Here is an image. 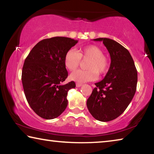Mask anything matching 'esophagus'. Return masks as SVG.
Segmentation results:
<instances>
[{"label": "esophagus", "mask_w": 154, "mask_h": 154, "mask_svg": "<svg viewBox=\"0 0 154 154\" xmlns=\"http://www.w3.org/2000/svg\"><path fill=\"white\" fill-rule=\"evenodd\" d=\"M82 85V83H76V86L77 87H81Z\"/></svg>", "instance_id": "obj_1"}]
</instances>
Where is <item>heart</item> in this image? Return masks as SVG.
<instances>
[{"mask_svg": "<svg viewBox=\"0 0 154 154\" xmlns=\"http://www.w3.org/2000/svg\"><path fill=\"white\" fill-rule=\"evenodd\" d=\"M82 59L88 60L87 70H77L70 75V79L77 82H91L97 79L98 75H102L108 71L110 66L109 57L103 54L100 47L89 45L78 49H69L64 56L65 67L70 71H75L79 66Z\"/></svg>", "mask_w": 154, "mask_h": 154, "instance_id": "1", "label": "heart"}]
</instances>
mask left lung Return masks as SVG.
<instances>
[{"instance_id": "8db88e82", "label": "left lung", "mask_w": 154, "mask_h": 154, "mask_svg": "<svg viewBox=\"0 0 154 154\" xmlns=\"http://www.w3.org/2000/svg\"><path fill=\"white\" fill-rule=\"evenodd\" d=\"M103 41L111 56V64L105 78L96 83V88L87 100L91 115L101 122H109L124 113L133 98L137 84V71L130 52L116 41Z\"/></svg>"}]
</instances>
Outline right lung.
Returning <instances> with one entry per match:
<instances>
[{"label": "right lung", "instance_id": "add662e5", "mask_svg": "<svg viewBox=\"0 0 154 154\" xmlns=\"http://www.w3.org/2000/svg\"><path fill=\"white\" fill-rule=\"evenodd\" d=\"M77 42L64 36L45 38L34 47L25 60L23 88L30 106L41 118H56L66 108L68 92L75 88V83L62 84L68 77L64 59Z\"/></svg>", "mask_w": 154, "mask_h": 154}]
</instances>
